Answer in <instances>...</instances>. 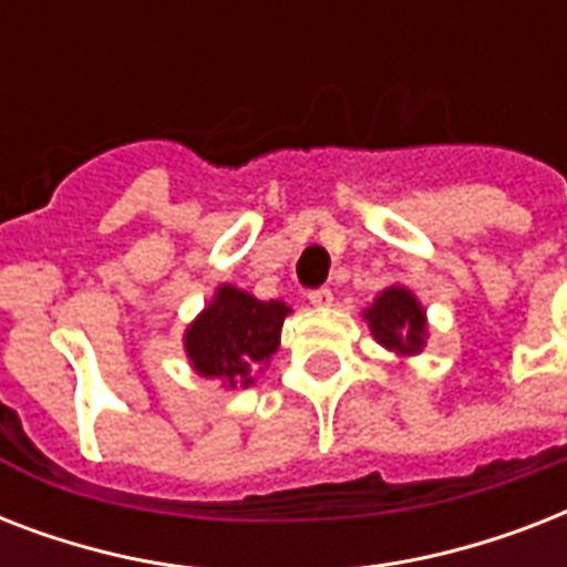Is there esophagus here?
<instances>
[{
  "mask_svg": "<svg viewBox=\"0 0 567 567\" xmlns=\"http://www.w3.org/2000/svg\"><path fill=\"white\" fill-rule=\"evenodd\" d=\"M309 302L311 306H318V309L332 306V291H329V288H315V291L309 293Z\"/></svg>",
  "mask_w": 567,
  "mask_h": 567,
  "instance_id": "obj_1",
  "label": "esophagus"
}]
</instances>
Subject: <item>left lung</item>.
<instances>
[{"mask_svg": "<svg viewBox=\"0 0 567 567\" xmlns=\"http://www.w3.org/2000/svg\"><path fill=\"white\" fill-rule=\"evenodd\" d=\"M364 320L379 344L400 359L417 355L426 347V311L403 285H391L379 293L371 309H364Z\"/></svg>", "mask_w": 567, "mask_h": 567, "instance_id": "obj_1", "label": "left lung"}]
</instances>
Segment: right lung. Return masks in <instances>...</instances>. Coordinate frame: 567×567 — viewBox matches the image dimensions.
Masks as SVG:
<instances>
[{"label": "right lung", "mask_w": 567, "mask_h": 567, "mask_svg": "<svg viewBox=\"0 0 567 567\" xmlns=\"http://www.w3.org/2000/svg\"><path fill=\"white\" fill-rule=\"evenodd\" d=\"M282 300L261 302L235 285H220L199 318L185 329V353L199 377L226 388H247L279 350L285 318Z\"/></svg>", "instance_id": "add662e5"}]
</instances>
